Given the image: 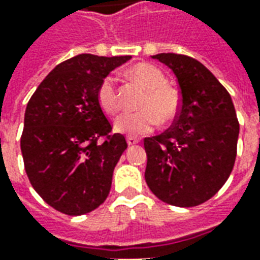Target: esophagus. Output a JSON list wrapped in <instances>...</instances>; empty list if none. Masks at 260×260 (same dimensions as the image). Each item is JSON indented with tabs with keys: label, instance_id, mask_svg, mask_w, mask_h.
I'll return each mask as SVG.
<instances>
[{
	"label": "esophagus",
	"instance_id": "1",
	"mask_svg": "<svg viewBox=\"0 0 260 260\" xmlns=\"http://www.w3.org/2000/svg\"><path fill=\"white\" fill-rule=\"evenodd\" d=\"M126 143H128L129 146H134L136 143H139V139L135 138V136H128V138H126Z\"/></svg>",
	"mask_w": 260,
	"mask_h": 260
}]
</instances>
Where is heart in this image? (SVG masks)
<instances>
[{
	"mask_svg": "<svg viewBox=\"0 0 260 260\" xmlns=\"http://www.w3.org/2000/svg\"><path fill=\"white\" fill-rule=\"evenodd\" d=\"M132 75L147 87L139 111H125L115 119V131L126 135H143L161 122H170L180 111V94L167 85L161 69L152 64H138L131 69ZM97 102L104 113L115 114L121 107L117 78L114 74L104 76L97 89Z\"/></svg>",
	"mask_w": 260,
	"mask_h": 260,
	"instance_id": "heart-1",
	"label": "heart"
}]
</instances>
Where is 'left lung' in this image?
Here are the masks:
<instances>
[{
	"instance_id": "8db88e82",
	"label": "left lung",
	"mask_w": 260,
	"mask_h": 260,
	"mask_svg": "<svg viewBox=\"0 0 260 260\" xmlns=\"http://www.w3.org/2000/svg\"><path fill=\"white\" fill-rule=\"evenodd\" d=\"M178 80L180 113L173 126L145 138V180L160 201L198 206L229 180L237 156L240 124L230 93L203 64L188 55H153Z\"/></svg>"
}]
</instances>
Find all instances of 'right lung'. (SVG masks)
Listing matches in <instances>:
<instances>
[{"label": "right lung", "mask_w": 260, "mask_h": 260, "mask_svg": "<svg viewBox=\"0 0 260 260\" xmlns=\"http://www.w3.org/2000/svg\"><path fill=\"white\" fill-rule=\"evenodd\" d=\"M128 59L79 54L57 65L27 103L20 138L26 174L43 201L68 216L86 214L107 199L128 147L124 135H110L97 102L103 78Z\"/></svg>", "instance_id": "right-lung-1"}]
</instances>
